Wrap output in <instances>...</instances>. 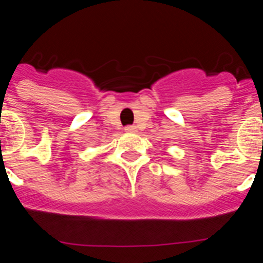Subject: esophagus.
I'll list each match as a JSON object with an SVG mask.
<instances>
[{"mask_svg":"<svg viewBox=\"0 0 263 263\" xmlns=\"http://www.w3.org/2000/svg\"><path fill=\"white\" fill-rule=\"evenodd\" d=\"M125 130H126V132H129V133H136V132H137V126H133V125H129V126L125 127Z\"/></svg>","mask_w":263,"mask_h":263,"instance_id":"esophagus-1","label":"esophagus"}]
</instances>
